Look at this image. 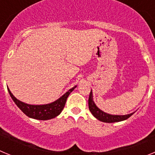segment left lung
<instances>
[{"instance_id": "1", "label": "left lung", "mask_w": 155, "mask_h": 155, "mask_svg": "<svg viewBox=\"0 0 155 155\" xmlns=\"http://www.w3.org/2000/svg\"><path fill=\"white\" fill-rule=\"evenodd\" d=\"M88 108L89 110L91 111V114L98 119L100 121L104 122V123H116V122H120L123 120H127L129 117H130L134 113H130V114L125 115V116H117V115H110L108 113H105L102 112V110H100L96 105L94 104V101H93L92 97V92H90L89 98H88Z\"/></svg>"}]
</instances>
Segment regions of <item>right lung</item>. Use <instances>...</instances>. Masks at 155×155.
Here are the masks:
<instances>
[{"label": "right lung", "mask_w": 155, "mask_h": 155, "mask_svg": "<svg viewBox=\"0 0 155 155\" xmlns=\"http://www.w3.org/2000/svg\"><path fill=\"white\" fill-rule=\"evenodd\" d=\"M75 87H76V86L70 89L68 92H66L62 97H61L55 102L50 104H46V105H28V104L24 103V102L18 100L14 96L8 87V90L9 94H10V96L12 97L15 103L27 116H28L30 118L35 119V120H47L55 118L56 116H58L62 112L64 108V105H65L67 98L69 96L70 93L73 91Z\"/></svg>", "instance_id": "add662e5"}]
</instances>
